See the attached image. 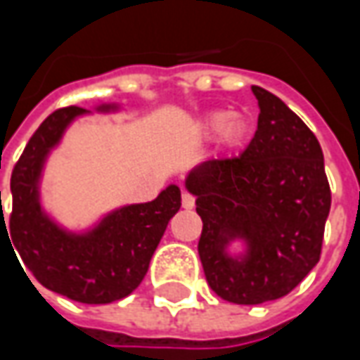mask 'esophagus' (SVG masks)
Returning a JSON list of instances; mask_svg holds the SVG:
<instances>
[{
	"instance_id": "1",
	"label": "esophagus",
	"mask_w": 360,
	"mask_h": 360,
	"mask_svg": "<svg viewBox=\"0 0 360 360\" xmlns=\"http://www.w3.org/2000/svg\"><path fill=\"white\" fill-rule=\"evenodd\" d=\"M194 204H196L194 196H190L188 192H184V194H182V206H184L186 210H190V208H194Z\"/></svg>"
}]
</instances>
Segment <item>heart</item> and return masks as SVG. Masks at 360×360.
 Returning a JSON list of instances; mask_svg holds the SVG:
<instances>
[{"label":"heart","mask_w":360,"mask_h":360,"mask_svg":"<svg viewBox=\"0 0 360 360\" xmlns=\"http://www.w3.org/2000/svg\"><path fill=\"white\" fill-rule=\"evenodd\" d=\"M202 131L206 136H216L220 134V144L224 150H236L240 148L248 134H250V124L242 114H230V112H214L202 122Z\"/></svg>","instance_id":"b5f03b06"}]
</instances>
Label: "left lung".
<instances>
[{"instance_id": "left-lung-1", "label": "left lung", "mask_w": 360, "mask_h": 360, "mask_svg": "<svg viewBox=\"0 0 360 360\" xmlns=\"http://www.w3.org/2000/svg\"><path fill=\"white\" fill-rule=\"evenodd\" d=\"M258 128L238 158L208 160L188 172L202 218L198 255L208 286L234 304L288 295L319 258L330 210L316 136L274 94L252 86ZM240 243L238 253L229 250Z\"/></svg>"}]
</instances>
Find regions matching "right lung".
Segmentation results:
<instances>
[{
    "label": "right lung",
    "mask_w": 360,
    "mask_h": 360,
    "mask_svg": "<svg viewBox=\"0 0 360 360\" xmlns=\"http://www.w3.org/2000/svg\"><path fill=\"white\" fill-rule=\"evenodd\" d=\"M120 112V104L94 110L62 108L41 122L11 174L13 210L6 226L11 250L20 252L35 281L49 290L84 304H108L128 297L144 281L152 255L180 206L176 184L144 204H126L100 216L91 226L70 230L49 214L41 200L44 170L51 152L77 118ZM1 206V192H0Z\"/></svg>",
    "instance_id": "1"
}]
</instances>
